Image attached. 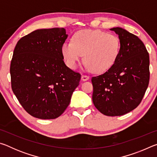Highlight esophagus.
<instances>
[{"label": "esophagus", "instance_id": "esophagus-1", "mask_svg": "<svg viewBox=\"0 0 157 157\" xmlns=\"http://www.w3.org/2000/svg\"><path fill=\"white\" fill-rule=\"evenodd\" d=\"M81 79L82 81H86L89 79V77L88 75H82Z\"/></svg>", "mask_w": 157, "mask_h": 157}]
</instances>
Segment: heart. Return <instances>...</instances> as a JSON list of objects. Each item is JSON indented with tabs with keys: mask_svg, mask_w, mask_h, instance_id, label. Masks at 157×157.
Listing matches in <instances>:
<instances>
[{
	"mask_svg": "<svg viewBox=\"0 0 157 157\" xmlns=\"http://www.w3.org/2000/svg\"><path fill=\"white\" fill-rule=\"evenodd\" d=\"M120 39L115 34L98 30H83L76 33L72 42L62 47L65 62L75 69L84 55L86 67L95 73H103L112 66L121 52Z\"/></svg>",
	"mask_w": 157,
	"mask_h": 157,
	"instance_id": "heart-1",
	"label": "heart"
}]
</instances>
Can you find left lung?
Wrapping results in <instances>:
<instances>
[{
  "instance_id": "8db88e82",
  "label": "left lung",
  "mask_w": 157,
  "mask_h": 157,
  "mask_svg": "<svg viewBox=\"0 0 157 157\" xmlns=\"http://www.w3.org/2000/svg\"><path fill=\"white\" fill-rule=\"evenodd\" d=\"M110 30L118 35L121 52L107 72L91 78L92 100L104 115L123 116L136 108L144 96L150 81V57L137 36L121 28Z\"/></svg>"
}]
</instances>
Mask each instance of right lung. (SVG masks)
Wrapping results in <instances>:
<instances>
[{
  "instance_id": "add662e5",
  "label": "right lung",
  "mask_w": 157,
  "mask_h": 157,
  "mask_svg": "<svg viewBox=\"0 0 157 157\" xmlns=\"http://www.w3.org/2000/svg\"><path fill=\"white\" fill-rule=\"evenodd\" d=\"M64 28L36 30L18 40L10 64L12 89L23 109L35 118L55 119L70 103L81 75L63 62Z\"/></svg>"
}]
</instances>
